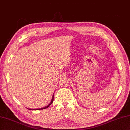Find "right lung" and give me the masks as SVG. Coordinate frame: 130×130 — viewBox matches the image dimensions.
I'll return each instance as SVG.
<instances>
[{
	"label": "right lung",
	"instance_id": "right-lung-1",
	"mask_svg": "<svg viewBox=\"0 0 130 130\" xmlns=\"http://www.w3.org/2000/svg\"><path fill=\"white\" fill-rule=\"evenodd\" d=\"M53 101H54V96H52V100H51V102H50V103L49 104V105H47L46 106V107H43V108H39V109H36V110H41V109H46V108H48V107H49V106H50L51 104L52 103ZM30 110H32V109H30ZM33 110H35V109H33Z\"/></svg>",
	"mask_w": 130,
	"mask_h": 130
}]
</instances>
